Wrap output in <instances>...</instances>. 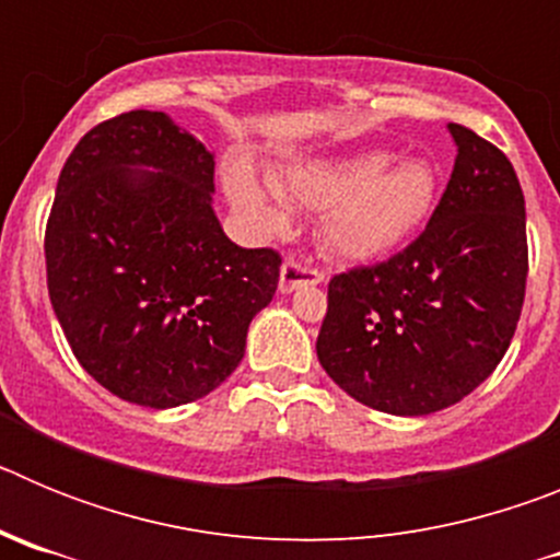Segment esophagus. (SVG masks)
Listing matches in <instances>:
<instances>
[{"label": "esophagus", "mask_w": 560, "mask_h": 560, "mask_svg": "<svg viewBox=\"0 0 560 560\" xmlns=\"http://www.w3.org/2000/svg\"><path fill=\"white\" fill-rule=\"evenodd\" d=\"M323 283V275L311 266L296 264V260H285L283 269H280V291L291 294V291L303 289V285H316Z\"/></svg>", "instance_id": "1"}]
</instances>
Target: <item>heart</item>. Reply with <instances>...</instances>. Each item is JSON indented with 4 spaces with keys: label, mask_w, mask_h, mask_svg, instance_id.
<instances>
[{
    "label": "heart",
    "mask_w": 560,
    "mask_h": 560,
    "mask_svg": "<svg viewBox=\"0 0 560 560\" xmlns=\"http://www.w3.org/2000/svg\"><path fill=\"white\" fill-rule=\"evenodd\" d=\"M387 151L294 160L271 173V187L285 205L323 212L319 241L339 260H373L407 244L427 224L440 179L432 162H389ZM230 201L257 226H280L283 205L246 165L226 171Z\"/></svg>",
    "instance_id": "obj_1"
}]
</instances>
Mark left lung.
<instances>
[{
    "instance_id": "obj_1",
    "label": "left lung",
    "mask_w": 560,
    "mask_h": 560,
    "mask_svg": "<svg viewBox=\"0 0 560 560\" xmlns=\"http://www.w3.org/2000/svg\"><path fill=\"white\" fill-rule=\"evenodd\" d=\"M452 179L427 230L384 264L328 283L316 339L325 373L350 398L387 415L452 407L511 348L527 285L524 192L511 160L448 122Z\"/></svg>"
}]
</instances>
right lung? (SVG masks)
<instances>
[{"label":"right lung","mask_w":560,"mask_h":560,"mask_svg":"<svg viewBox=\"0 0 560 560\" xmlns=\"http://www.w3.org/2000/svg\"><path fill=\"white\" fill-rule=\"evenodd\" d=\"M215 160L165 112H126L69 153L49 210V303L69 348L117 398L171 409L241 364L280 280L275 249L232 244Z\"/></svg>","instance_id":"right-lung-1"}]
</instances>
